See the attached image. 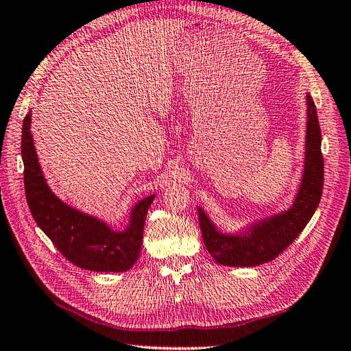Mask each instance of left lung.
Segmentation results:
<instances>
[{
	"label": "left lung",
	"mask_w": 351,
	"mask_h": 351,
	"mask_svg": "<svg viewBox=\"0 0 351 351\" xmlns=\"http://www.w3.org/2000/svg\"><path fill=\"white\" fill-rule=\"evenodd\" d=\"M307 123L304 170L291 207L256 220L238 234L220 232L204 210L198 207L199 228L207 252L219 265L252 267L270 262L302 234L319 206L324 189V156L320 126L313 98L306 95Z\"/></svg>",
	"instance_id": "obj_1"
}]
</instances>
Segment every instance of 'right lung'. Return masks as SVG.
<instances>
[{
  "label": "right lung",
  "instance_id": "obj_1",
  "mask_svg": "<svg viewBox=\"0 0 351 351\" xmlns=\"http://www.w3.org/2000/svg\"><path fill=\"white\" fill-rule=\"evenodd\" d=\"M29 112L22 128V158L27 206L38 226L69 262L94 272H126L141 253L147 210L156 194L138 202L123 231L62 202L48 186L39 166Z\"/></svg>",
  "mask_w": 351,
  "mask_h": 351
}]
</instances>
